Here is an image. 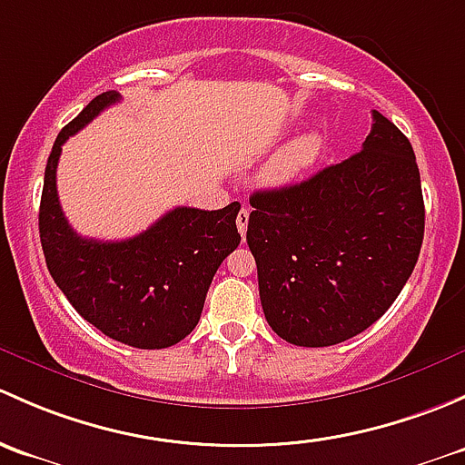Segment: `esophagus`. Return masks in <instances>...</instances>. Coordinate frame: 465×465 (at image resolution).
<instances>
[{"instance_id":"1","label":"esophagus","mask_w":465,"mask_h":465,"mask_svg":"<svg viewBox=\"0 0 465 465\" xmlns=\"http://www.w3.org/2000/svg\"><path fill=\"white\" fill-rule=\"evenodd\" d=\"M248 217H251V210H248V208L239 210V214H237V231H239V234H242V237L248 231Z\"/></svg>"}]
</instances>
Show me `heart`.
Listing matches in <instances>:
<instances>
[{
  "label": "heart",
  "mask_w": 465,
  "mask_h": 465,
  "mask_svg": "<svg viewBox=\"0 0 465 465\" xmlns=\"http://www.w3.org/2000/svg\"><path fill=\"white\" fill-rule=\"evenodd\" d=\"M324 150V136L318 129L300 134L293 141L286 143L262 172V181L268 188H284L298 181L304 172L318 163Z\"/></svg>",
  "instance_id": "b5f03b06"
}]
</instances>
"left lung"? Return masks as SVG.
I'll list each match as a JSON object with an SVG mask.
<instances>
[{
	"mask_svg": "<svg viewBox=\"0 0 465 465\" xmlns=\"http://www.w3.org/2000/svg\"><path fill=\"white\" fill-rule=\"evenodd\" d=\"M362 150L302 183L251 197L246 242L266 322L298 347L358 336L419 260L425 205L414 150L382 114Z\"/></svg>",
	"mask_w": 465,
	"mask_h": 465,
	"instance_id": "8db88e82",
	"label": "left lung"
}]
</instances>
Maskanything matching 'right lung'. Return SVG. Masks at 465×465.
Segmentation results:
<instances>
[{"instance_id":"right-lung-1","label":"right lung","mask_w":465,"mask_h":465,"mask_svg":"<svg viewBox=\"0 0 465 465\" xmlns=\"http://www.w3.org/2000/svg\"><path fill=\"white\" fill-rule=\"evenodd\" d=\"M118 100L116 91L95 95L57 134L42 188L40 242L51 277L89 324L129 347L165 349L197 327L214 272L242 242L234 223L242 205H179L145 232L123 242L74 232L55 188L62 145Z\"/></svg>"}]
</instances>
